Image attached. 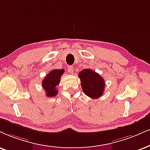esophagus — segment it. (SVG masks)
<instances>
[{
  "instance_id": "esophagus-1",
  "label": "esophagus",
  "mask_w": 150,
  "mask_h": 150,
  "mask_svg": "<svg viewBox=\"0 0 150 150\" xmlns=\"http://www.w3.org/2000/svg\"><path fill=\"white\" fill-rule=\"evenodd\" d=\"M68 71H69L70 74H73L74 73V67L71 65L68 67Z\"/></svg>"
}]
</instances>
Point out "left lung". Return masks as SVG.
Returning <instances> with one entry per match:
<instances>
[{"instance_id":"left-lung-1","label":"left lung","mask_w":150,"mask_h":150,"mask_svg":"<svg viewBox=\"0 0 150 150\" xmlns=\"http://www.w3.org/2000/svg\"><path fill=\"white\" fill-rule=\"evenodd\" d=\"M81 85L83 91L92 99H97L104 92L105 82L99 74L90 69H85L79 72Z\"/></svg>"}]
</instances>
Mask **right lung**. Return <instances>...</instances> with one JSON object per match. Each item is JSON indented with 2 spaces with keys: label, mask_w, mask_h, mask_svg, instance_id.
Here are the masks:
<instances>
[{
  "label": "right lung",
  "mask_w": 150,
  "mask_h": 150,
  "mask_svg": "<svg viewBox=\"0 0 150 150\" xmlns=\"http://www.w3.org/2000/svg\"><path fill=\"white\" fill-rule=\"evenodd\" d=\"M64 69H53L46 76L42 81V87L47 97H53L58 94L56 86L60 83L61 76L63 74Z\"/></svg>",
  "instance_id": "right-lung-1"
}]
</instances>
